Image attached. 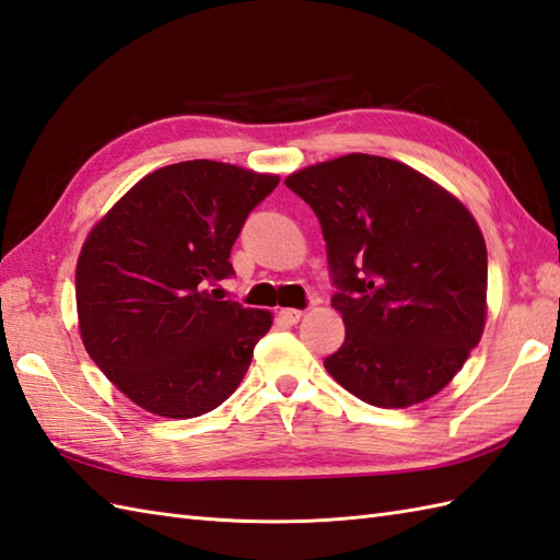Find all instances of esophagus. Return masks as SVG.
Segmentation results:
<instances>
[{"instance_id": "1", "label": "esophagus", "mask_w": 560, "mask_h": 560, "mask_svg": "<svg viewBox=\"0 0 560 560\" xmlns=\"http://www.w3.org/2000/svg\"><path fill=\"white\" fill-rule=\"evenodd\" d=\"M278 318H280L282 323H290V326H294V323H300L302 312H300V308H280Z\"/></svg>"}]
</instances>
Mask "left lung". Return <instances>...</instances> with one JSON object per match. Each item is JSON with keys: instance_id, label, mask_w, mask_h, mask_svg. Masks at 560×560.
I'll return each mask as SVG.
<instances>
[{"instance_id": "obj_1", "label": "left lung", "mask_w": 560, "mask_h": 560, "mask_svg": "<svg viewBox=\"0 0 560 560\" xmlns=\"http://www.w3.org/2000/svg\"><path fill=\"white\" fill-rule=\"evenodd\" d=\"M326 240L345 342L328 374L385 409L448 385L487 326V244L467 206L390 158L350 153L284 179Z\"/></svg>"}]
</instances>
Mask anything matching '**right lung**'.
Here are the masks:
<instances>
[{"instance_id":"add662e5","label":"right lung","mask_w":560,"mask_h":560,"mask_svg":"<svg viewBox=\"0 0 560 560\" xmlns=\"http://www.w3.org/2000/svg\"><path fill=\"white\" fill-rule=\"evenodd\" d=\"M278 175L186 160L136 182L85 237L77 312L85 352L145 412L201 417L237 390L266 308L220 302L246 215Z\"/></svg>"}]
</instances>
